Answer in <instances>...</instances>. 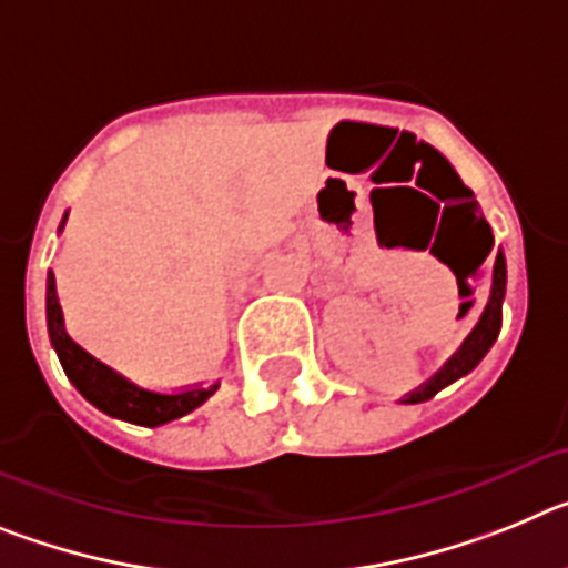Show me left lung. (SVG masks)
Returning a JSON list of instances; mask_svg holds the SVG:
<instances>
[{"instance_id": "8db88e82", "label": "left lung", "mask_w": 568, "mask_h": 568, "mask_svg": "<svg viewBox=\"0 0 568 568\" xmlns=\"http://www.w3.org/2000/svg\"><path fill=\"white\" fill-rule=\"evenodd\" d=\"M504 295H506V258L504 253H498V258H495V275H491V298L489 304H486V313L484 318H480V324L475 327V333L466 338V344L460 346L458 355H455V358L449 361V364H446L444 369H440V373L424 386V389L409 395L406 404H420V400L435 398L444 386L458 381L460 375L471 373V369L480 364V358L489 353L491 344H495L500 335V324H504Z\"/></svg>"}]
</instances>
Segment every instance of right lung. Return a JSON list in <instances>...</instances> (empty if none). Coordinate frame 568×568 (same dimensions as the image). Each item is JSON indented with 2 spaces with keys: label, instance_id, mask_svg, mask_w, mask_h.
Wrapping results in <instances>:
<instances>
[{
  "label": "right lung",
  "instance_id": "1",
  "mask_svg": "<svg viewBox=\"0 0 568 568\" xmlns=\"http://www.w3.org/2000/svg\"><path fill=\"white\" fill-rule=\"evenodd\" d=\"M48 333L53 346H57L64 375L73 381V386H77L90 404L99 406L102 413L113 415V418L142 426H159L193 413L195 406H202L215 393V386H207V389H187V393L179 395L148 393V389H139L130 381H124L122 375H115L102 361L84 353L82 346L70 341V335L62 327V310H59L57 301V281H53V273L48 275Z\"/></svg>",
  "mask_w": 568,
  "mask_h": 568
}]
</instances>
